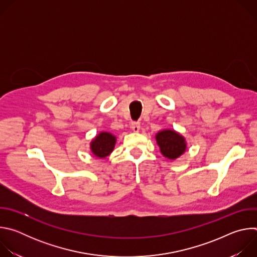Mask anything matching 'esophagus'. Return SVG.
Listing matches in <instances>:
<instances>
[{"mask_svg":"<svg viewBox=\"0 0 257 257\" xmlns=\"http://www.w3.org/2000/svg\"><path fill=\"white\" fill-rule=\"evenodd\" d=\"M131 129L134 132H138L140 130V123L139 122H132L131 123Z\"/></svg>","mask_w":257,"mask_h":257,"instance_id":"34e87169","label":"esophagus"}]
</instances>
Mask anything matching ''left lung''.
Wrapping results in <instances>:
<instances>
[{
	"instance_id": "1",
	"label": "left lung",
	"mask_w": 257,
	"mask_h": 257,
	"mask_svg": "<svg viewBox=\"0 0 257 257\" xmlns=\"http://www.w3.org/2000/svg\"><path fill=\"white\" fill-rule=\"evenodd\" d=\"M157 143L162 154L171 160H175L185 152V139L172 130H164L157 134Z\"/></svg>"
}]
</instances>
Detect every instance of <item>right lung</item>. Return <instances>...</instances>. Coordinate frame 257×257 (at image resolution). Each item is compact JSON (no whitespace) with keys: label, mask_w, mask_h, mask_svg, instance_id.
Segmentation results:
<instances>
[{"label":"right lung","mask_w":257,"mask_h":257,"mask_svg":"<svg viewBox=\"0 0 257 257\" xmlns=\"http://www.w3.org/2000/svg\"><path fill=\"white\" fill-rule=\"evenodd\" d=\"M116 142L115 136L111 133L102 132L98 134L91 142V151L98 158H105L114 150Z\"/></svg>","instance_id":"add662e5"}]
</instances>
